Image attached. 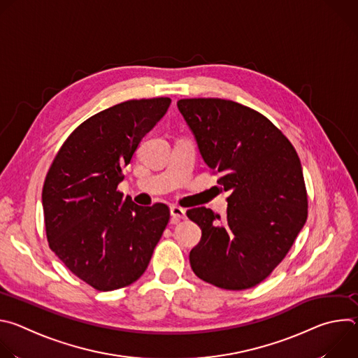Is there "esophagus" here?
Returning a JSON list of instances; mask_svg holds the SVG:
<instances>
[{"label": "esophagus", "instance_id": "esophagus-1", "mask_svg": "<svg viewBox=\"0 0 358 358\" xmlns=\"http://www.w3.org/2000/svg\"><path fill=\"white\" fill-rule=\"evenodd\" d=\"M170 214H171V217H173L174 222H177V221H180V220L187 218V215H185V210H182V208H180V207H171V208H170Z\"/></svg>", "mask_w": 358, "mask_h": 358}]
</instances>
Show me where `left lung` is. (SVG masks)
Segmentation results:
<instances>
[{"mask_svg": "<svg viewBox=\"0 0 358 358\" xmlns=\"http://www.w3.org/2000/svg\"><path fill=\"white\" fill-rule=\"evenodd\" d=\"M177 108L206 164L229 191L227 217L199 207L187 217L201 228L189 252L194 273L214 286L243 290L282 262L308 220L299 156L265 116L225 99H181Z\"/></svg>", "mask_w": 358, "mask_h": 358, "instance_id": "8db88e82", "label": "left lung"}]
</instances>
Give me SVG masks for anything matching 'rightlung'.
<instances>
[{
  "instance_id": "1",
  "label": "right lung",
  "mask_w": 358,
  "mask_h": 358,
  "mask_svg": "<svg viewBox=\"0 0 358 358\" xmlns=\"http://www.w3.org/2000/svg\"><path fill=\"white\" fill-rule=\"evenodd\" d=\"M170 103L169 97L129 100L92 116L66 138L46 174L42 207L49 246L97 290L136 282L169 224L166 203L140 207L117 185Z\"/></svg>"
}]
</instances>
